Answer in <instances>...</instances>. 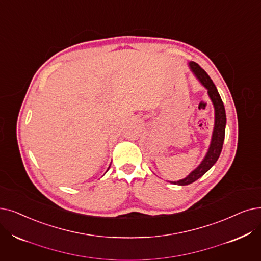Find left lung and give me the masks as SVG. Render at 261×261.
I'll return each instance as SVG.
<instances>
[{"label": "left lung", "mask_w": 261, "mask_h": 261, "mask_svg": "<svg viewBox=\"0 0 261 261\" xmlns=\"http://www.w3.org/2000/svg\"><path fill=\"white\" fill-rule=\"evenodd\" d=\"M190 68L192 71L194 72L199 82L208 89V95L212 101L215 111V120H214V129L212 134V140L209 147V150L207 155L203 159V161L199 164V166L194 169L187 178L175 181L172 182L174 185L179 186H188L190 184H193L194 181L199 179L202 175H205L209 169L214 165V163L218 161V159L221 154L223 143L225 139V127H226V113L224 103L221 99V96L218 92L217 87L208 75V73L202 69V68L195 62H190Z\"/></svg>", "instance_id": "1"}]
</instances>
